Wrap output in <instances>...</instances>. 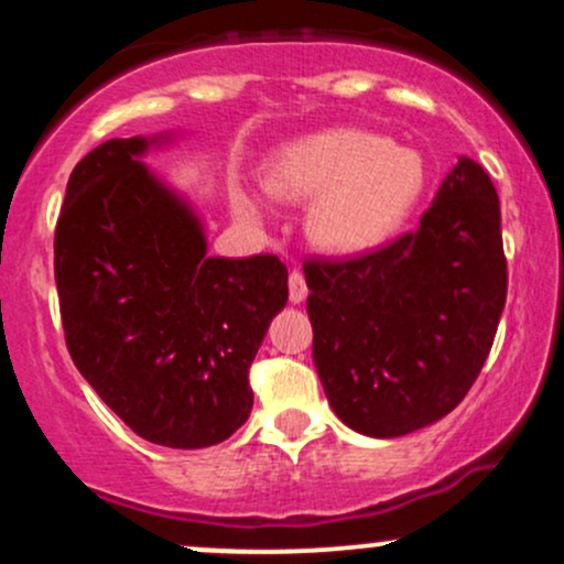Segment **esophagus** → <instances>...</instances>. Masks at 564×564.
<instances>
[{"label":"esophagus","instance_id":"obj_1","mask_svg":"<svg viewBox=\"0 0 564 564\" xmlns=\"http://www.w3.org/2000/svg\"><path fill=\"white\" fill-rule=\"evenodd\" d=\"M289 300L291 304H300L307 300V283H304V275L300 270H294V273L289 275Z\"/></svg>","mask_w":564,"mask_h":564}]
</instances>
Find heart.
<instances>
[{
	"mask_svg": "<svg viewBox=\"0 0 564 564\" xmlns=\"http://www.w3.org/2000/svg\"><path fill=\"white\" fill-rule=\"evenodd\" d=\"M426 185V164L413 148L392 145L366 129H323L278 148L264 166V187L283 200H308L304 236L315 249L355 257L377 249L405 223ZM238 212L257 204L238 196Z\"/></svg>",
	"mask_w": 564,
	"mask_h": 564,
	"instance_id": "obj_1",
	"label": "heart"
}]
</instances>
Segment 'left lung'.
Here are the masks:
<instances>
[{
  "label": "left lung",
  "instance_id": "1",
  "mask_svg": "<svg viewBox=\"0 0 564 564\" xmlns=\"http://www.w3.org/2000/svg\"><path fill=\"white\" fill-rule=\"evenodd\" d=\"M313 360L336 416L368 437H403L464 400L507 302L501 206L467 156L416 232L347 262H307Z\"/></svg>",
  "mask_w": 564,
  "mask_h": 564
}]
</instances>
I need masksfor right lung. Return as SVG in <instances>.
I'll use <instances>...</instances> for the list:
<instances>
[{
	"mask_svg": "<svg viewBox=\"0 0 564 564\" xmlns=\"http://www.w3.org/2000/svg\"><path fill=\"white\" fill-rule=\"evenodd\" d=\"M177 134L116 138L68 177L55 283L70 358L134 435L223 443L251 413L249 366L286 307L278 257H209L196 206L142 164Z\"/></svg>",
	"mask_w": 564,
	"mask_h": 564,
	"instance_id": "right-lung-1",
	"label": "right lung"
}]
</instances>
